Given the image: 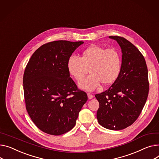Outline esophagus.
<instances>
[{"instance_id": "1", "label": "esophagus", "mask_w": 159, "mask_h": 159, "mask_svg": "<svg viewBox=\"0 0 159 159\" xmlns=\"http://www.w3.org/2000/svg\"><path fill=\"white\" fill-rule=\"evenodd\" d=\"M88 98H89V100H91V99H92V98H93V95L92 94L88 93Z\"/></svg>"}]
</instances>
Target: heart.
<instances>
[{
    "instance_id": "b5f03b06",
    "label": "heart",
    "mask_w": 159,
    "mask_h": 159,
    "mask_svg": "<svg viewBox=\"0 0 159 159\" xmlns=\"http://www.w3.org/2000/svg\"><path fill=\"white\" fill-rule=\"evenodd\" d=\"M121 67V56L116 48H108L92 45L84 49L80 57L71 56L68 60L67 68L70 75L80 81L89 68L91 73L79 84L80 88L92 91L100 82L110 84L118 79Z\"/></svg>"
}]
</instances>
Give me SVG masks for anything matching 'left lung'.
<instances>
[{
  "mask_svg": "<svg viewBox=\"0 0 159 159\" xmlns=\"http://www.w3.org/2000/svg\"><path fill=\"white\" fill-rule=\"evenodd\" d=\"M118 42L122 53L120 75L105 91L95 94L99 102L98 122L104 128L120 130L139 117L149 92L148 68L143 56L129 41L109 36Z\"/></svg>",
  "mask_w": 159,
  "mask_h": 159,
  "instance_id": "left-lung-1",
  "label": "left lung"
}]
</instances>
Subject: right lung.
Masks as SVG:
<instances>
[{
    "label": "right lung",
    "instance_id": "obj_1",
    "mask_svg": "<svg viewBox=\"0 0 159 159\" xmlns=\"http://www.w3.org/2000/svg\"><path fill=\"white\" fill-rule=\"evenodd\" d=\"M83 41L59 40L41 46L25 68L23 84L26 109L37 127L59 135L75 125L87 94L70 77L67 62Z\"/></svg>",
    "mask_w": 159,
    "mask_h": 159
}]
</instances>
